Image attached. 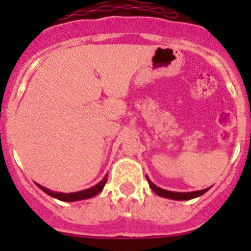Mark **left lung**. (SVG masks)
I'll list each match as a JSON object with an SVG mask.
<instances>
[{
	"instance_id": "1",
	"label": "left lung",
	"mask_w": 251,
	"mask_h": 251,
	"mask_svg": "<svg viewBox=\"0 0 251 251\" xmlns=\"http://www.w3.org/2000/svg\"><path fill=\"white\" fill-rule=\"evenodd\" d=\"M147 179H148L149 187L151 188V191H154V193L158 194L159 197H163V198H168V199H174V201H189V199L193 198H198V197L203 196L204 193H206L209 188L201 189V191H196V192H171V191H166V189L160 188V187H156L151 179L148 178L147 176Z\"/></svg>"
}]
</instances>
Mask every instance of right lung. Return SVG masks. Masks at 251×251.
<instances>
[{
    "instance_id": "1",
    "label": "right lung",
    "mask_w": 251,
    "mask_h": 251,
    "mask_svg": "<svg viewBox=\"0 0 251 251\" xmlns=\"http://www.w3.org/2000/svg\"><path fill=\"white\" fill-rule=\"evenodd\" d=\"M107 176H108V175H105V176L103 177L102 181L98 182L96 186L91 187V188H88V189H83V191H80V192H74V193H62V192H53V191H50V189H47V188H45V187H42L41 184H39V183H36V184L39 186L40 189H42V191L45 192V193L48 194V196L53 197V198L58 199V201H83V199H90V198H92V197L97 196V194L100 193V192L103 189L104 184L107 183Z\"/></svg>"
}]
</instances>
